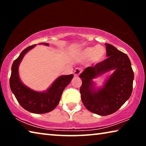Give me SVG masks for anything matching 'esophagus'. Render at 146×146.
I'll list each match as a JSON object with an SVG mask.
<instances>
[{"mask_svg":"<svg viewBox=\"0 0 146 146\" xmlns=\"http://www.w3.org/2000/svg\"><path fill=\"white\" fill-rule=\"evenodd\" d=\"M82 70H81L80 68H76L73 71V74L75 76H78L81 73H82Z\"/></svg>","mask_w":146,"mask_h":146,"instance_id":"34e87169","label":"esophagus"}]
</instances>
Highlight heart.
<instances>
[{
  "mask_svg": "<svg viewBox=\"0 0 146 146\" xmlns=\"http://www.w3.org/2000/svg\"><path fill=\"white\" fill-rule=\"evenodd\" d=\"M106 50L102 46L86 47L78 51L77 55L84 60H91L93 64H98L104 59Z\"/></svg>",
  "mask_w": 146,
  "mask_h": 146,
  "instance_id": "heart-1",
  "label": "heart"
}]
</instances>
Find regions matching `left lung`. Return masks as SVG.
Wrapping results in <instances>:
<instances>
[{"label": "left lung", "mask_w": 146, "mask_h": 146, "mask_svg": "<svg viewBox=\"0 0 146 146\" xmlns=\"http://www.w3.org/2000/svg\"><path fill=\"white\" fill-rule=\"evenodd\" d=\"M106 46L108 58L94 67L86 68L79 76L82 78L80 92L84 105L100 116L113 114L129 99L134 79L128 56L111 44L106 43ZM111 70L113 73L103 85L97 86L94 80Z\"/></svg>", "instance_id": "8db88e82"}]
</instances>
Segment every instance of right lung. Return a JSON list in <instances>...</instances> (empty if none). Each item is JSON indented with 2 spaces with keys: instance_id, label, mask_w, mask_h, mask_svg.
I'll list each match as a JSON object with an SVG mask.
<instances>
[{
  "instance_id": "1",
  "label": "right lung",
  "mask_w": 146,
  "mask_h": 146,
  "mask_svg": "<svg viewBox=\"0 0 146 146\" xmlns=\"http://www.w3.org/2000/svg\"><path fill=\"white\" fill-rule=\"evenodd\" d=\"M38 44L49 46L48 43ZM35 46L36 44L24 49L13 62L11 66L9 86L12 93L22 107L31 113L42 114L51 111L56 107L60 102L64 90L70 83L73 75L58 76L46 91H36L26 86L19 77V67L24 55Z\"/></svg>"
}]
</instances>
